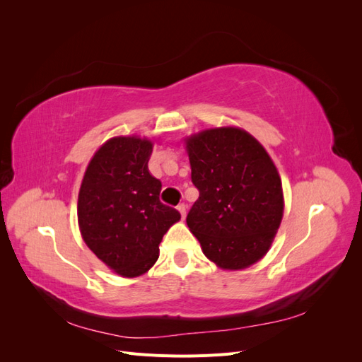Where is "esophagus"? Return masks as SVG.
I'll use <instances>...</instances> for the list:
<instances>
[{"instance_id":"esophagus-1","label":"esophagus","mask_w":362,"mask_h":362,"mask_svg":"<svg viewBox=\"0 0 362 362\" xmlns=\"http://www.w3.org/2000/svg\"><path fill=\"white\" fill-rule=\"evenodd\" d=\"M177 208H178V211L181 213V217L184 218L185 217V211H187V206H185V204H180Z\"/></svg>"}]
</instances>
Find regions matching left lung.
<instances>
[{
    "mask_svg": "<svg viewBox=\"0 0 362 362\" xmlns=\"http://www.w3.org/2000/svg\"><path fill=\"white\" fill-rule=\"evenodd\" d=\"M192 182L199 198L187 225L208 259L225 270L261 259L276 235L284 213L276 166L245 129L222 127L185 139Z\"/></svg>",
    "mask_w": 362,
    "mask_h": 362,
    "instance_id": "obj_1",
    "label": "left lung"
}]
</instances>
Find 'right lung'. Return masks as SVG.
<instances>
[{
    "label": "right lung",
    "mask_w": 362,
    "mask_h": 362,
    "mask_svg": "<svg viewBox=\"0 0 362 362\" xmlns=\"http://www.w3.org/2000/svg\"><path fill=\"white\" fill-rule=\"evenodd\" d=\"M152 141L113 137L96 151L78 193L84 243L117 275L134 278L158 259V245L181 218L160 201L161 182L149 173Z\"/></svg>",
    "instance_id": "add662e5"
}]
</instances>
